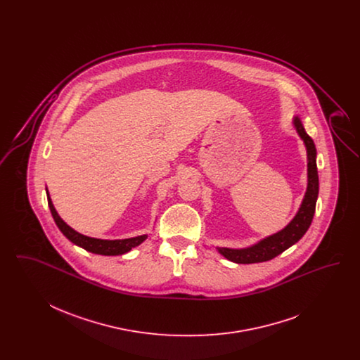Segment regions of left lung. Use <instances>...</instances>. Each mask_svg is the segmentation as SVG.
I'll return each mask as SVG.
<instances>
[{
    "label": "left lung",
    "instance_id": "1",
    "mask_svg": "<svg viewBox=\"0 0 360 360\" xmlns=\"http://www.w3.org/2000/svg\"><path fill=\"white\" fill-rule=\"evenodd\" d=\"M292 127L298 136L304 141L307 148V159H308V185L307 191L302 198V202L298 207L295 216L290 220L285 228L269 235L257 243L243 247V248H228V247H217L220 255L226 257L228 260L239 264H250V263H260L267 262L273 257H278L291 245H294L298 240L301 239L307 231L314 216L316 202L319 197V174H317V165H316V146L309 136L302 125L301 119L295 115L292 116Z\"/></svg>",
    "mask_w": 360,
    "mask_h": 360
}]
</instances>
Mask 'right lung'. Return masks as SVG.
Listing matches in <instances>:
<instances>
[{"instance_id": "right-lung-1", "label": "right lung", "mask_w": 360, "mask_h": 360, "mask_svg": "<svg viewBox=\"0 0 360 360\" xmlns=\"http://www.w3.org/2000/svg\"><path fill=\"white\" fill-rule=\"evenodd\" d=\"M47 193V200H49V206L51 210L53 221L58 225V228L60 229V232L68 238V239L74 243L75 245L84 248L89 252L97 254V255H105V257H115V255H122L129 252L132 248H135L137 245H140L144 240L148 238V235H140L136 238H129V239H97V238H89L79 232H77L75 229H72L70 225L65 223L60 216L58 214L55 206L52 204L51 197L49 193V188H46Z\"/></svg>"}]
</instances>
